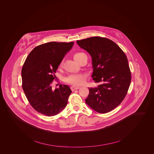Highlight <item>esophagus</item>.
Returning a JSON list of instances; mask_svg holds the SVG:
<instances>
[{"mask_svg": "<svg viewBox=\"0 0 154 154\" xmlns=\"http://www.w3.org/2000/svg\"><path fill=\"white\" fill-rule=\"evenodd\" d=\"M80 88H79V86H71V89H72V91H75V90H78V89H79Z\"/></svg>", "mask_w": 154, "mask_h": 154, "instance_id": "esophagus-1", "label": "esophagus"}]
</instances>
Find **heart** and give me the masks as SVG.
<instances>
[{
  "label": "heart",
  "instance_id": "obj_1",
  "mask_svg": "<svg viewBox=\"0 0 154 154\" xmlns=\"http://www.w3.org/2000/svg\"><path fill=\"white\" fill-rule=\"evenodd\" d=\"M84 55H85V54L83 52H75L73 55L74 59L77 61L79 60L81 57V56ZM62 65H63V62H61L59 66H61ZM86 78V75L84 74H72L65 78V81L68 84L75 85V86H78V85H81L84 84Z\"/></svg>",
  "mask_w": 154,
  "mask_h": 154
}]
</instances>
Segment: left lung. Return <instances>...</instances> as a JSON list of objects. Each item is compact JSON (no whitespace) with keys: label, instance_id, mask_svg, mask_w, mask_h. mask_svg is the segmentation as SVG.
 Here are the masks:
<instances>
[{"label":"left lung","instance_id":"8db88e82","mask_svg":"<svg viewBox=\"0 0 154 154\" xmlns=\"http://www.w3.org/2000/svg\"><path fill=\"white\" fill-rule=\"evenodd\" d=\"M92 59L97 88H89L85 102L96 112L105 113L120 104L131 82V73L125 53L116 43L106 38L94 37L77 41Z\"/></svg>","mask_w":154,"mask_h":154}]
</instances>
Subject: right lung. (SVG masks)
I'll return each mask as SVG.
<instances>
[{"label":"right lung","mask_w":154,"mask_h":154,"mask_svg":"<svg viewBox=\"0 0 154 154\" xmlns=\"http://www.w3.org/2000/svg\"><path fill=\"white\" fill-rule=\"evenodd\" d=\"M74 42H51L35 47L30 52L22 70V87L30 105L38 112L53 116L67 105L72 91L66 85L52 89L55 73Z\"/></svg>","instance_id":"right-lung-1"}]
</instances>
